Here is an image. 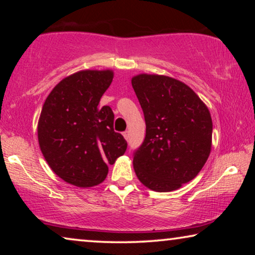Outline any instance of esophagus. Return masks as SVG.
<instances>
[{"label": "esophagus", "mask_w": 255, "mask_h": 255, "mask_svg": "<svg viewBox=\"0 0 255 255\" xmlns=\"http://www.w3.org/2000/svg\"><path fill=\"white\" fill-rule=\"evenodd\" d=\"M123 135H124V138L127 139V140L128 139V137H130V134H128V131H125L124 133H123Z\"/></svg>", "instance_id": "esophagus-1"}]
</instances>
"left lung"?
Masks as SVG:
<instances>
[{
    "label": "left lung",
    "instance_id": "obj_1",
    "mask_svg": "<svg viewBox=\"0 0 255 255\" xmlns=\"http://www.w3.org/2000/svg\"><path fill=\"white\" fill-rule=\"evenodd\" d=\"M131 82L146 123L144 141L133 153L134 172L152 190L179 189L200 173L210 154V113L179 80L140 74Z\"/></svg>",
    "mask_w": 255,
    "mask_h": 255
}]
</instances>
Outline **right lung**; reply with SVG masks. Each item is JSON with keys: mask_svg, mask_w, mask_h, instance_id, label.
I'll use <instances>...</instances> for the list:
<instances>
[{"mask_svg": "<svg viewBox=\"0 0 255 255\" xmlns=\"http://www.w3.org/2000/svg\"><path fill=\"white\" fill-rule=\"evenodd\" d=\"M111 71H81L54 87L38 122V141L51 169L76 187L104 181L108 165L127 151L128 142L114 130V113L99 107L113 82Z\"/></svg>", "mask_w": 255, "mask_h": 255, "instance_id": "add662e5", "label": "right lung"}]
</instances>
